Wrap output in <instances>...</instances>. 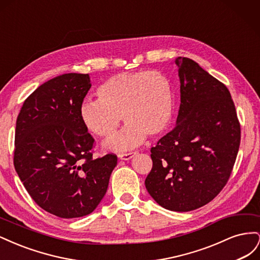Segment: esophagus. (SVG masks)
Masks as SVG:
<instances>
[{
	"label": "esophagus",
	"mask_w": 260,
	"mask_h": 260,
	"mask_svg": "<svg viewBox=\"0 0 260 260\" xmlns=\"http://www.w3.org/2000/svg\"><path fill=\"white\" fill-rule=\"evenodd\" d=\"M137 154V152H130V153H123V154H119L118 157H119V159L121 160H129L131 159L133 156Z\"/></svg>",
	"instance_id": "34e87169"
}]
</instances>
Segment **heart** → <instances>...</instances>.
I'll return each instance as SVG.
<instances>
[{
  "label": "heart",
  "instance_id": "heart-1",
  "mask_svg": "<svg viewBox=\"0 0 260 260\" xmlns=\"http://www.w3.org/2000/svg\"><path fill=\"white\" fill-rule=\"evenodd\" d=\"M99 100L85 99L79 107L84 127L101 138L112 137L122 120L127 123L105 147L125 151L140 145L146 136L166 130L175 113L171 82L159 72L140 70L109 78L98 89Z\"/></svg>",
  "mask_w": 260,
  "mask_h": 260
}]
</instances>
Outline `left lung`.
Instances as JSON below:
<instances>
[{"label": "left lung", "mask_w": 260, "mask_h": 260, "mask_svg": "<svg viewBox=\"0 0 260 260\" xmlns=\"http://www.w3.org/2000/svg\"><path fill=\"white\" fill-rule=\"evenodd\" d=\"M180 108L176 127L151 148L149 195L172 211L198 209L214 200L230 178L241 127L226 86L198 62L178 57Z\"/></svg>", "instance_id": "left-lung-1"}]
</instances>
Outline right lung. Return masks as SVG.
<instances>
[{
    "mask_svg": "<svg viewBox=\"0 0 260 260\" xmlns=\"http://www.w3.org/2000/svg\"><path fill=\"white\" fill-rule=\"evenodd\" d=\"M89 74H65L23 102L15 131L14 166L39 206L59 218L91 214L106 194L117 156L93 159L94 139L79 115Z\"/></svg>",
    "mask_w": 260,
    "mask_h": 260,
    "instance_id": "obj_1",
    "label": "right lung"
}]
</instances>
